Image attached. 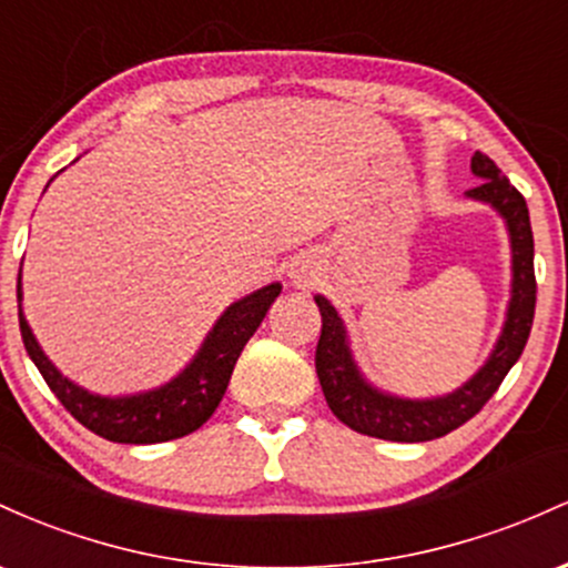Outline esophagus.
Listing matches in <instances>:
<instances>
[{"label": "esophagus", "instance_id": "1", "mask_svg": "<svg viewBox=\"0 0 568 568\" xmlns=\"http://www.w3.org/2000/svg\"><path fill=\"white\" fill-rule=\"evenodd\" d=\"M290 278L292 282H295L297 286H305V284H311V278L316 276V271H314V265L308 263V260H295V263L290 265Z\"/></svg>", "mask_w": 568, "mask_h": 568}]
</instances>
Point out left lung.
<instances>
[{
	"label": "left lung",
	"mask_w": 568,
	"mask_h": 568,
	"mask_svg": "<svg viewBox=\"0 0 568 568\" xmlns=\"http://www.w3.org/2000/svg\"><path fill=\"white\" fill-rule=\"evenodd\" d=\"M473 171L483 176V182L467 190V195L490 203L505 216L509 241H513V301L507 308V322L494 354L473 381H467L448 397L437 399H399L381 394L356 369L337 311L322 295H316L318 314H322V335L316 343L318 384H322L329 410L359 435L392 439V443H426V439L448 435L483 410V405L501 386L509 367L524 354L534 324V305H537L528 206L524 195L509 184L507 176H501L499 165L488 155L475 152Z\"/></svg>",
	"instance_id": "1"
}]
</instances>
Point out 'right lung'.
Wrapping results in <instances>:
<instances>
[{"label":"right lung","instance_id":"obj_1","mask_svg":"<svg viewBox=\"0 0 568 568\" xmlns=\"http://www.w3.org/2000/svg\"><path fill=\"white\" fill-rule=\"evenodd\" d=\"M278 292H282V284H267L244 301L233 303L214 324L195 359L171 384L155 388V392L136 394V397L118 399L88 394L85 388L63 378L42 354L40 343L34 341L27 318H23V311H18V322H21L23 346L42 373L44 384L85 429L112 439V443L150 445L190 435L212 418L222 394L231 384L235 362L244 352L246 341L257 333L260 322L278 297ZM18 303H21V276H18Z\"/></svg>","mask_w":568,"mask_h":568}]
</instances>
